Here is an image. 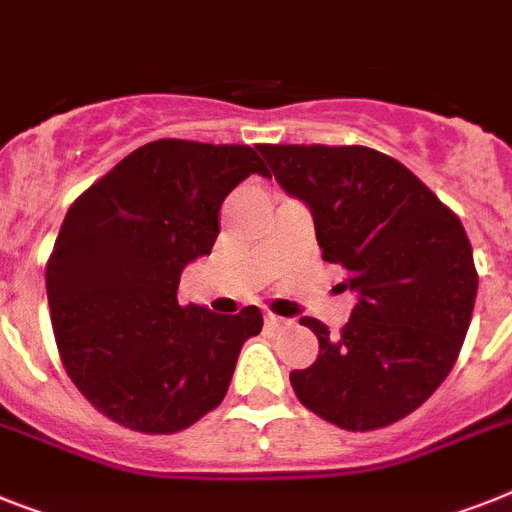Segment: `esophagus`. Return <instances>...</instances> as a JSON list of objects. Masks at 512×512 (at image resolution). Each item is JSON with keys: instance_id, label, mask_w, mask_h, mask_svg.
Here are the masks:
<instances>
[{"instance_id": "1", "label": "esophagus", "mask_w": 512, "mask_h": 512, "mask_svg": "<svg viewBox=\"0 0 512 512\" xmlns=\"http://www.w3.org/2000/svg\"><path fill=\"white\" fill-rule=\"evenodd\" d=\"M265 325H268V328H283V325H289V320H283V317L268 312V315H265Z\"/></svg>"}]
</instances>
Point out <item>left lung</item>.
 Returning a JSON list of instances; mask_svg holds the SVG:
<instances>
[{"label":"left lung","instance_id":"obj_1","mask_svg":"<svg viewBox=\"0 0 512 512\" xmlns=\"http://www.w3.org/2000/svg\"><path fill=\"white\" fill-rule=\"evenodd\" d=\"M257 150L283 190L309 205L322 260L346 268L343 289L359 294L338 336L304 317L320 354L291 372V388L336 427H388L419 409L461 354L479 283L461 218L375 148Z\"/></svg>","mask_w":512,"mask_h":512}]
</instances>
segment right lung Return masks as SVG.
<instances>
[{"label": "right lung", "mask_w": 512, "mask_h": 512, "mask_svg": "<svg viewBox=\"0 0 512 512\" xmlns=\"http://www.w3.org/2000/svg\"><path fill=\"white\" fill-rule=\"evenodd\" d=\"M268 166L249 145L153 140L70 205L46 263L59 359L96 411L132 432L174 435L216 409L242 343L263 328L244 307L179 304L184 265L210 255L218 210Z\"/></svg>", "instance_id": "add662e5"}]
</instances>
